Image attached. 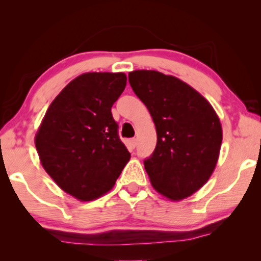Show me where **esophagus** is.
<instances>
[{
    "mask_svg": "<svg viewBox=\"0 0 261 261\" xmlns=\"http://www.w3.org/2000/svg\"><path fill=\"white\" fill-rule=\"evenodd\" d=\"M128 145H129L130 148H135V146H137V140H135V139H130V140L128 141Z\"/></svg>",
    "mask_w": 261,
    "mask_h": 261,
    "instance_id": "esophagus-1",
    "label": "esophagus"
}]
</instances>
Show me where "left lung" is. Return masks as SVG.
<instances>
[{
    "label": "left lung",
    "mask_w": 261,
    "mask_h": 261,
    "mask_svg": "<svg viewBox=\"0 0 261 261\" xmlns=\"http://www.w3.org/2000/svg\"><path fill=\"white\" fill-rule=\"evenodd\" d=\"M128 81L155 124V148L144 160L153 188L173 201L189 197L206 183L219 159L222 128L215 110L173 76L137 70Z\"/></svg>",
    "instance_id": "left-lung-1"
}]
</instances>
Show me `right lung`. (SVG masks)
<instances>
[{"label":"right lung","instance_id":"add662e5","mask_svg":"<svg viewBox=\"0 0 261 261\" xmlns=\"http://www.w3.org/2000/svg\"><path fill=\"white\" fill-rule=\"evenodd\" d=\"M126 84L121 72L81 74L51 103L35 135L42 167L80 201L108 192L130 158L112 114Z\"/></svg>","mask_w":261,"mask_h":261}]
</instances>
